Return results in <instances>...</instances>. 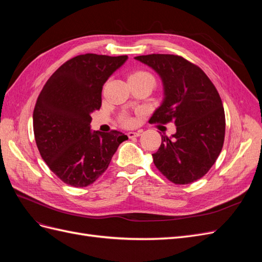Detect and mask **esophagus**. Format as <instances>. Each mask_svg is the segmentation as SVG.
<instances>
[{
    "label": "esophagus",
    "instance_id": "34e87169",
    "mask_svg": "<svg viewBox=\"0 0 262 262\" xmlns=\"http://www.w3.org/2000/svg\"><path fill=\"white\" fill-rule=\"evenodd\" d=\"M141 131H137V132H128V137L130 139H133V138H138L141 136Z\"/></svg>",
    "mask_w": 262,
    "mask_h": 262
}]
</instances>
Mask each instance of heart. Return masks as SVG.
Segmentation results:
<instances>
[{
    "instance_id": "obj_1",
    "label": "heart",
    "mask_w": 262,
    "mask_h": 262,
    "mask_svg": "<svg viewBox=\"0 0 262 262\" xmlns=\"http://www.w3.org/2000/svg\"><path fill=\"white\" fill-rule=\"evenodd\" d=\"M130 77H152V78H153V76L150 75L149 73L143 72V71H139V72L133 73ZM121 122H122L124 125H132V124L134 123V120H133V119H132L131 117H129V116H122Z\"/></svg>"
}]
</instances>
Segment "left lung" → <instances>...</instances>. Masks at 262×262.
<instances>
[{"label": "left lung", "mask_w": 262, "mask_h": 262, "mask_svg": "<svg viewBox=\"0 0 262 262\" xmlns=\"http://www.w3.org/2000/svg\"><path fill=\"white\" fill-rule=\"evenodd\" d=\"M161 77L164 98L150 121H172L176 133L163 136L152 154L163 175L177 185L203 177L219 157L224 143L225 115L215 86L203 71L173 54L134 58Z\"/></svg>", "instance_id": "8db88e82"}]
</instances>
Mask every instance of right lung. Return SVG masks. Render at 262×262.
<instances>
[{"instance_id": "add662e5", "label": "right lung", "mask_w": 262, "mask_h": 262, "mask_svg": "<svg viewBox=\"0 0 262 262\" xmlns=\"http://www.w3.org/2000/svg\"><path fill=\"white\" fill-rule=\"evenodd\" d=\"M128 60L86 53L67 61L45 84L34 109L37 147L63 182L90 186L108 168L122 132L92 131V113L101 106L102 86Z\"/></svg>"}]
</instances>
